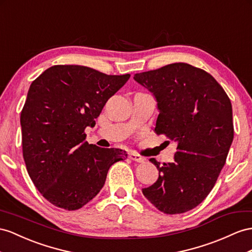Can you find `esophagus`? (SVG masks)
Returning <instances> with one entry per match:
<instances>
[{
    "label": "esophagus",
    "instance_id": "esophagus-1",
    "mask_svg": "<svg viewBox=\"0 0 252 252\" xmlns=\"http://www.w3.org/2000/svg\"><path fill=\"white\" fill-rule=\"evenodd\" d=\"M128 158H130V159L134 160V162H137V163H144L145 162L144 158H141L140 156H138V154H135V153H131L130 156H128Z\"/></svg>",
    "mask_w": 252,
    "mask_h": 252
}]
</instances>
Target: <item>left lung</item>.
Wrapping results in <instances>:
<instances>
[{
  "label": "left lung",
  "mask_w": 252,
  "mask_h": 252,
  "mask_svg": "<svg viewBox=\"0 0 252 252\" xmlns=\"http://www.w3.org/2000/svg\"><path fill=\"white\" fill-rule=\"evenodd\" d=\"M134 80L158 102L154 131L178 144L173 163L149 159L158 179L143 189L144 196L166 214L192 210L214 188L233 140L229 96L210 73L185 63L136 73Z\"/></svg>",
  "instance_id": "left-lung-1"
}]
</instances>
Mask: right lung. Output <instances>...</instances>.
Masks as SVG:
<instances>
[{
    "instance_id": "right-lung-1",
    "label": "right lung",
    "mask_w": 252,
    "mask_h": 252,
    "mask_svg": "<svg viewBox=\"0 0 252 252\" xmlns=\"http://www.w3.org/2000/svg\"><path fill=\"white\" fill-rule=\"evenodd\" d=\"M128 79L57 64L31 84L21 112L23 158L36 189L57 208L81 209L98 195L109 167L127 157L89 145L84 131Z\"/></svg>"
}]
</instances>
